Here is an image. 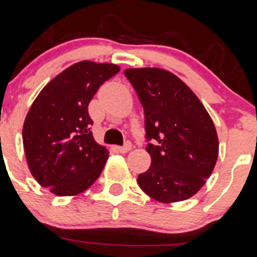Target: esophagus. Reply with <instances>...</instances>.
Instances as JSON below:
<instances>
[{"mask_svg": "<svg viewBox=\"0 0 257 257\" xmlns=\"http://www.w3.org/2000/svg\"><path fill=\"white\" fill-rule=\"evenodd\" d=\"M116 150L119 151L120 153L129 152V151L132 150V143L131 142H125L123 146H119V147H116Z\"/></svg>", "mask_w": 257, "mask_h": 257, "instance_id": "obj_1", "label": "esophagus"}]
</instances>
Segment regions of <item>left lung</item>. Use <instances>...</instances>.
<instances>
[{"label":"left lung","instance_id":"8db88e82","mask_svg":"<svg viewBox=\"0 0 257 257\" xmlns=\"http://www.w3.org/2000/svg\"><path fill=\"white\" fill-rule=\"evenodd\" d=\"M125 77L145 110L151 166L137 183L161 203L186 200L212 175L218 158L217 131L195 93L161 68H129Z\"/></svg>","mask_w":257,"mask_h":257}]
</instances>
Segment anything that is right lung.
<instances>
[{"label":"right lung","instance_id":"right-lung-1","mask_svg":"<svg viewBox=\"0 0 257 257\" xmlns=\"http://www.w3.org/2000/svg\"><path fill=\"white\" fill-rule=\"evenodd\" d=\"M120 71L112 63L82 61L53 78L37 96L23 128L31 175L59 196L95 183L109 152L93 140L88 104L100 86Z\"/></svg>","mask_w":257,"mask_h":257}]
</instances>
